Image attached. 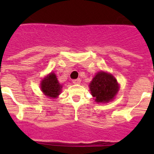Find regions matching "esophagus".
<instances>
[{"label": "esophagus", "mask_w": 154, "mask_h": 154, "mask_svg": "<svg viewBox=\"0 0 154 154\" xmlns=\"http://www.w3.org/2000/svg\"><path fill=\"white\" fill-rule=\"evenodd\" d=\"M72 82L74 84H79L81 82V79H73Z\"/></svg>", "instance_id": "esophagus-1"}]
</instances>
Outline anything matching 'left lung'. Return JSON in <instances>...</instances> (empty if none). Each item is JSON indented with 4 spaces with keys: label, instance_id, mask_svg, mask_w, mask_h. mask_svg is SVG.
<instances>
[{
    "label": "left lung",
    "instance_id": "obj_1",
    "mask_svg": "<svg viewBox=\"0 0 154 154\" xmlns=\"http://www.w3.org/2000/svg\"><path fill=\"white\" fill-rule=\"evenodd\" d=\"M89 88L96 103H107L118 92L119 85L112 75L99 72L89 84Z\"/></svg>",
    "mask_w": 154,
    "mask_h": 154
}]
</instances>
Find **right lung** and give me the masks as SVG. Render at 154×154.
Returning a JSON list of instances; mask_svg holds the SVG:
<instances>
[{"instance_id": "obj_1", "label": "right lung", "mask_w": 154, "mask_h": 154, "mask_svg": "<svg viewBox=\"0 0 154 154\" xmlns=\"http://www.w3.org/2000/svg\"><path fill=\"white\" fill-rule=\"evenodd\" d=\"M62 85L59 84L58 79L54 73H51L50 75L45 78L42 81L41 83V89L42 91L47 96L51 98H55L60 94Z\"/></svg>"}]
</instances>
